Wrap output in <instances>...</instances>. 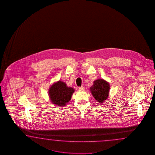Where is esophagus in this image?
<instances>
[{
	"label": "esophagus",
	"instance_id": "obj_1",
	"mask_svg": "<svg viewBox=\"0 0 155 155\" xmlns=\"http://www.w3.org/2000/svg\"><path fill=\"white\" fill-rule=\"evenodd\" d=\"M79 90L80 91H84L85 90V87L84 86H81V87H79Z\"/></svg>",
	"mask_w": 155,
	"mask_h": 155
}]
</instances>
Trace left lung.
I'll return each instance as SVG.
<instances>
[{"label": "left lung", "mask_w": 155, "mask_h": 155, "mask_svg": "<svg viewBox=\"0 0 155 155\" xmlns=\"http://www.w3.org/2000/svg\"><path fill=\"white\" fill-rule=\"evenodd\" d=\"M110 85L109 82L103 79H97L93 82L90 91L93 97L100 104L106 102L109 97Z\"/></svg>", "instance_id": "8db88e82"}]
</instances>
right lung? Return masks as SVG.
I'll use <instances>...</instances> for the list:
<instances>
[{"label":"right lung","instance_id":"1","mask_svg":"<svg viewBox=\"0 0 155 155\" xmlns=\"http://www.w3.org/2000/svg\"><path fill=\"white\" fill-rule=\"evenodd\" d=\"M75 90L69 87L61 80L53 82L48 89V95L52 104L61 107L65 106L71 99Z\"/></svg>","mask_w":155,"mask_h":155}]
</instances>
